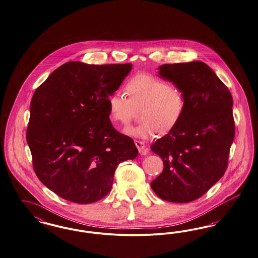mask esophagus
Returning a JSON list of instances; mask_svg holds the SVG:
<instances>
[{
	"mask_svg": "<svg viewBox=\"0 0 258 258\" xmlns=\"http://www.w3.org/2000/svg\"><path fill=\"white\" fill-rule=\"evenodd\" d=\"M134 143L136 145V147H137V149H138V151H139V153H140L141 155H147V154L149 153L148 149H146V145H145L143 141L135 140V141H134Z\"/></svg>",
	"mask_w": 258,
	"mask_h": 258,
	"instance_id": "34e87169",
	"label": "esophagus"
}]
</instances>
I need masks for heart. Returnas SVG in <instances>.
Listing matches in <instances>:
<instances>
[{"label":"heart","mask_w":258,"mask_h":258,"mask_svg":"<svg viewBox=\"0 0 258 258\" xmlns=\"http://www.w3.org/2000/svg\"><path fill=\"white\" fill-rule=\"evenodd\" d=\"M128 98L122 92H114L107 99L108 117L115 124L126 126L132 123L138 109L144 120L125 130V134L138 138L153 137L159 132L173 131L183 117L186 96L183 89L169 84L165 80L148 73L132 77L124 85Z\"/></svg>","instance_id":"heart-1"}]
</instances>
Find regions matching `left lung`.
<instances>
[{"label": "left lung", "instance_id": "8db88e82", "mask_svg": "<svg viewBox=\"0 0 258 258\" xmlns=\"http://www.w3.org/2000/svg\"><path fill=\"white\" fill-rule=\"evenodd\" d=\"M158 70L183 89L186 108L175 128L151 146L164 164L151 186L164 201L189 203L205 195L227 170L235 135L233 100L205 62L163 64Z\"/></svg>", "mask_w": 258, "mask_h": 258}]
</instances>
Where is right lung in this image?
Listing matches in <instances>:
<instances>
[{"instance_id":"obj_1","label":"right lung","mask_w":258,"mask_h":258,"mask_svg":"<svg viewBox=\"0 0 258 258\" xmlns=\"http://www.w3.org/2000/svg\"><path fill=\"white\" fill-rule=\"evenodd\" d=\"M132 68L66 62L33 94L27 128L33 170L62 199L100 201L111 190L117 166L138 155L134 140L114 128L107 106Z\"/></svg>"}]
</instances>
